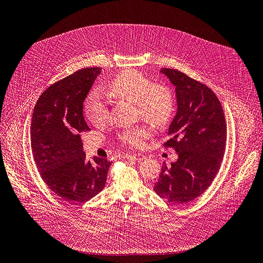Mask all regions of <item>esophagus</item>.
<instances>
[{
	"instance_id": "34e87169",
	"label": "esophagus",
	"mask_w": 263,
	"mask_h": 263,
	"mask_svg": "<svg viewBox=\"0 0 263 263\" xmlns=\"http://www.w3.org/2000/svg\"><path fill=\"white\" fill-rule=\"evenodd\" d=\"M128 158L136 160V161H142V160L146 159V157L144 155H142V154H132V155H129Z\"/></svg>"
}]
</instances>
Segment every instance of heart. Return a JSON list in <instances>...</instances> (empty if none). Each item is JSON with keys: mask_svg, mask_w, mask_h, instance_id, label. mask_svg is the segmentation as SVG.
<instances>
[{"mask_svg": "<svg viewBox=\"0 0 263 263\" xmlns=\"http://www.w3.org/2000/svg\"><path fill=\"white\" fill-rule=\"evenodd\" d=\"M108 96L136 104L141 116L151 123L162 127L172 119L175 100L171 90L162 85L154 84L149 78L134 70L119 73L106 88ZM85 114L95 125L104 124L108 119V107L99 91L90 92L85 102ZM152 135L145 125H136L123 130L120 140L132 147H142Z\"/></svg>", "mask_w": 263, "mask_h": 263, "instance_id": "obj_1", "label": "heart"}]
</instances>
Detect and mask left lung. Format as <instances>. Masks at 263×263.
Masks as SVG:
<instances>
[{"label":"left lung","mask_w":263,"mask_h":263,"mask_svg":"<svg viewBox=\"0 0 263 263\" xmlns=\"http://www.w3.org/2000/svg\"><path fill=\"white\" fill-rule=\"evenodd\" d=\"M176 90L177 112L163 144L178 159L161 168L154 190L172 204L200 197L220 168L226 149L227 124L222 106L212 89L173 68L161 71Z\"/></svg>","instance_id":"1"}]
</instances>
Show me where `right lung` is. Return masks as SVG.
<instances>
[{
  "instance_id": "right-lung-1",
  "label": "right lung",
  "mask_w": 263,
  "mask_h": 263,
  "mask_svg": "<svg viewBox=\"0 0 263 263\" xmlns=\"http://www.w3.org/2000/svg\"><path fill=\"white\" fill-rule=\"evenodd\" d=\"M101 73L87 67L66 76L44 91L34 106L31 148L45 184L57 196L81 204L104 188L110 162L95 157L87 161L81 135L90 131L83 103Z\"/></svg>"
}]
</instances>
